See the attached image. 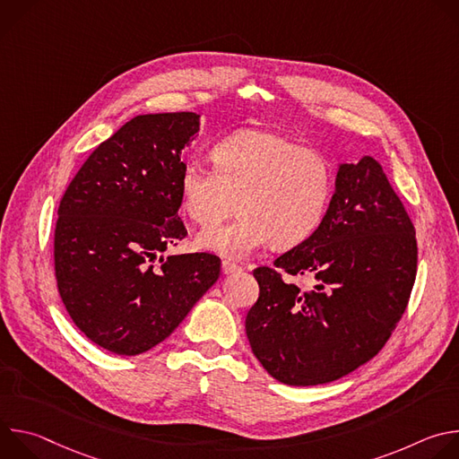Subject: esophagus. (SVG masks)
Wrapping results in <instances>:
<instances>
[{"instance_id":"obj_1","label":"esophagus","mask_w":459,"mask_h":459,"mask_svg":"<svg viewBox=\"0 0 459 459\" xmlns=\"http://www.w3.org/2000/svg\"><path fill=\"white\" fill-rule=\"evenodd\" d=\"M241 267L236 265V264H230V261H223L221 264V273L223 274H234V273H239Z\"/></svg>"}]
</instances>
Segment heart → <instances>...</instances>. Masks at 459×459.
I'll return each mask as SVG.
<instances>
[{"mask_svg": "<svg viewBox=\"0 0 459 459\" xmlns=\"http://www.w3.org/2000/svg\"><path fill=\"white\" fill-rule=\"evenodd\" d=\"M214 167L198 160L183 165L179 188L185 214L202 227L198 247L241 261L273 241L290 248L319 225L333 192V169L321 154L261 130H243L212 151Z\"/></svg>", "mask_w": 459, "mask_h": 459, "instance_id": "heart-1", "label": "heart"}]
</instances>
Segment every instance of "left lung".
I'll use <instances>...</instances> for the list:
<instances>
[{"label": "left lung", "instance_id": "8db88e82", "mask_svg": "<svg viewBox=\"0 0 459 459\" xmlns=\"http://www.w3.org/2000/svg\"><path fill=\"white\" fill-rule=\"evenodd\" d=\"M418 269L414 225L381 165L342 163L319 227L274 267H257L245 331L254 356L285 385H321L372 359L403 316ZM307 275L303 293L282 274Z\"/></svg>", "mask_w": 459, "mask_h": 459}]
</instances>
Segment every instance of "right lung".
Returning a JSON list of instances; mask_svg holds the SVG:
<instances>
[{
	"instance_id": "right-lung-1",
	"label": "right lung",
	"mask_w": 459,
	"mask_h": 459,
	"mask_svg": "<svg viewBox=\"0 0 459 459\" xmlns=\"http://www.w3.org/2000/svg\"><path fill=\"white\" fill-rule=\"evenodd\" d=\"M195 112L143 114L103 142L65 190L54 230L61 301L78 329L119 356L151 351L220 278L209 252L163 255L186 236L181 151Z\"/></svg>"
}]
</instances>
